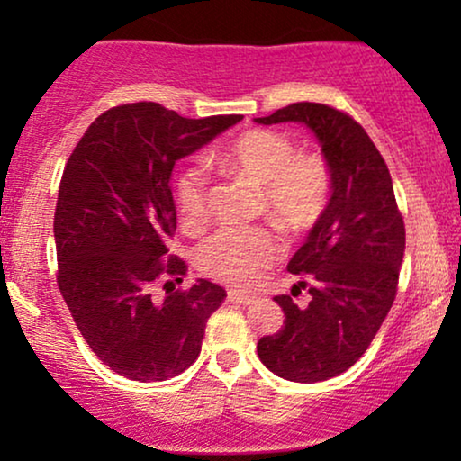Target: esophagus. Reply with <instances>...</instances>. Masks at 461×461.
Listing matches in <instances>:
<instances>
[{"label":"esophagus","instance_id":"esophagus-1","mask_svg":"<svg viewBox=\"0 0 461 461\" xmlns=\"http://www.w3.org/2000/svg\"><path fill=\"white\" fill-rule=\"evenodd\" d=\"M229 300H230V302H237V304L248 306V304H251V302H256V295H249V294L237 292V289H230V292H229Z\"/></svg>","mask_w":461,"mask_h":461}]
</instances>
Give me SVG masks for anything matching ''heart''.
Here are the masks:
<instances>
[{"label": "heart", "instance_id": "b5f03b06", "mask_svg": "<svg viewBox=\"0 0 461 461\" xmlns=\"http://www.w3.org/2000/svg\"><path fill=\"white\" fill-rule=\"evenodd\" d=\"M212 166L258 186L260 210L289 230L317 222L331 194V172L317 153H295L294 142L279 131L251 130L216 150ZM176 205L186 229H199L207 218V176L193 166L180 174ZM281 256V243L264 229H222L197 249V267L207 276L254 285Z\"/></svg>", "mask_w": 461, "mask_h": 461}]
</instances>
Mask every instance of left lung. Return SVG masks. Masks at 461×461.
Listing matches in <instances>:
<instances>
[{
  "mask_svg": "<svg viewBox=\"0 0 461 461\" xmlns=\"http://www.w3.org/2000/svg\"><path fill=\"white\" fill-rule=\"evenodd\" d=\"M254 122L306 125L331 172L325 212L287 264L289 273L308 275L311 302L298 306L276 295L285 321L258 342V357L273 374L323 382L352 367L386 319L405 256V224L380 150L346 113L294 103Z\"/></svg>",
  "mask_w": 461,
  "mask_h": 461,
  "instance_id": "8db88e82",
  "label": "left lung"
}]
</instances>
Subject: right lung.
Instances as JSON below:
<instances>
[{
	"mask_svg": "<svg viewBox=\"0 0 461 461\" xmlns=\"http://www.w3.org/2000/svg\"><path fill=\"white\" fill-rule=\"evenodd\" d=\"M241 119L123 104L103 113L68 157L54 213L59 287L81 336L119 375L163 382L199 357L226 292L205 279L173 292L186 264L165 260L176 230L169 180L176 163Z\"/></svg>",
	"mask_w": 461,
	"mask_h": 461,
	"instance_id": "add662e5",
	"label": "right lung"
}]
</instances>
